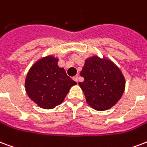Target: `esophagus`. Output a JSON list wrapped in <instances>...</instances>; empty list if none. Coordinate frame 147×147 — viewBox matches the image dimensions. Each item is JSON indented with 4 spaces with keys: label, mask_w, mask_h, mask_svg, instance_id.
<instances>
[{
    "label": "esophagus",
    "mask_w": 147,
    "mask_h": 147,
    "mask_svg": "<svg viewBox=\"0 0 147 147\" xmlns=\"http://www.w3.org/2000/svg\"><path fill=\"white\" fill-rule=\"evenodd\" d=\"M78 78H79V77H78V76H74V77H73V80H74V81H76V82H78Z\"/></svg>",
    "instance_id": "esophagus-1"
}]
</instances>
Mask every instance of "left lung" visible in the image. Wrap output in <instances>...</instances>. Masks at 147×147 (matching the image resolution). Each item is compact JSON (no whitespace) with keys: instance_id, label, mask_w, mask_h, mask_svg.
Wrapping results in <instances>:
<instances>
[{"instance_id":"8db88e82","label":"left lung","mask_w":147,"mask_h":147,"mask_svg":"<svg viewBox=\"0 0 147 147\" xmlns=\"http://www.w3.org/2000/svg\"><path fill=\"white\" fill-rule=\"evenodd\" d=\"M80 76L84 78L78 85L82 89L87 103L98 111L114 106L123 96L126 80L118 66L107 57L97 55L85 60Z\"/></svg>"}]
</instances>
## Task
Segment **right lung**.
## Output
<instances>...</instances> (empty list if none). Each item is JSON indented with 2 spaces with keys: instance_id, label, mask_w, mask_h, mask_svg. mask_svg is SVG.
Masks as SVG:
<instances>
[{
  "instance_id": "add662e5",
  "label": "right lung",
  "mask_w": 147,
  "mask_h": 147,
  "mask_svg": "<svg viewBox=\"0 0 147 147\" xmlns=\"http://www.w3.org/2000/svg\"><path fill=\"white\" fill-rule=\"evenodd\" d=\"M58 62L59 59L52 55L42 57L33 64L25 78V91L28 97L45 109L60 105L70 88L76 85Z\"/></svg>"
}]
</instances>
